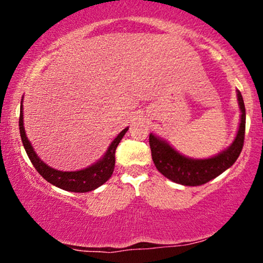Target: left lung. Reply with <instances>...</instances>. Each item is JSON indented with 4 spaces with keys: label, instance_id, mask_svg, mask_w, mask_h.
<instances>
[{
    "label": "left lung",
    "instance_id": "left-lung-1",
    "mask_svg": "<svg viewBox=\"0 0 263 263\" xmlns=\"http://www.w3.org/2000/svg\"><path fill=\"white\" fill-rule=\"evenodd\" d=\"M241 122L234 143L220 155L208 159H190L174 151L168 143L149 135V147L156 168L168 179L183 185H201L230 168L240 156L245 141L246 111L242 95L237 91Z\"/></svg>",
    "mask_w": 263,
    "mask_h": 263
}]
</instances>
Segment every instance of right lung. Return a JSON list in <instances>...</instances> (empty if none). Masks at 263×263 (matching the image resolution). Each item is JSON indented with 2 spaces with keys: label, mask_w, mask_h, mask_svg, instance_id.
Instances as JSON below:
<instances>
[{
  "label": "right lung",
  "mask_w": 263,
  "mask_h": 263,
  "mask_svg": "<svg viewBox=\"0 0 263 263\" xmlns=\"http://www.w3.org/2000/svg\"><path fill=\"white\" fill-rule=\"evenodd\" d=\"M128 128H125L123 131L120 132V135L115 138L112 143L108 147L106 155L104 156V158L101 161H99L96 164L91 165V167L86 168L83 171H77V172H60L53 168L48 167L43 161L38 158V156L35 155V152L33 151L31 143L27 140L25 127H23V111L21 107V114H20V132H21V138H22L23 147H25L27 156L31 159L33 167L35 168V171L44 178L45 180H48L53 185L58 186L60 189L68 190V192H74V193H86L91 192V190L99 188L104 183L107 182V179L112 176V172L115 168V152H116L117 146H119L120 141L122 140V137L125 136L126 131Z\"/></svg>",
  "instance_id": "add662e5"
}]
</instances>
